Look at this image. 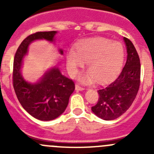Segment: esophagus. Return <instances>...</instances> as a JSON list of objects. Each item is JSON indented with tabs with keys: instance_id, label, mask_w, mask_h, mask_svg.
Returning <instances> with one entry per match:
<instances>
[{
	"instance_id": "obj_1",
	"label": "esophagus",
	"mask_w": 154,
	"mask_h": 154,
	"mask_svg": "<svg viewBox=\"0 0 154 154\" xmlns=\"http://www.w3.org/2000/svg\"><path fill=\"white\" fill-rule=\"evenodd\" d=\"M75 89L77 90V91H83V90H84L85 88H83V87L80 86V85L76 84V85H75Z\"/></svg>"
}]
</instances>
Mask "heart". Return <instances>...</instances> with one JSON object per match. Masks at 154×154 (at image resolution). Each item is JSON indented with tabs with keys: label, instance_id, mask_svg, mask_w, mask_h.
<instances>
[{
	"label": "heart",
	"instance_id": "obj_1",
	"mask_svg": "<svg viewBox=\"0 0 154 154\" xmlns=\"http://www.w3.org/2000/svg\"><path fill=\"white\" fill-rule=\"evenodd\" d=\"M76 50L71 48L66 54L68 71L71 75L75 76L86 61L88 69L79 77V80L85 84L91 83L95 79L104 83L114 77L123 64V45L103 37L80 42L76 45Z\"/></svg>",
	"mask_w": 154,
	"mask_h": 154
}]
</instances>
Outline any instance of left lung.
I'll list each match as a JSON object with an SVG mask.
<instances>
[{
	"mask_svg": "<svg viewBox=\"0 0 154 154\" xmlns=\"http://www.w3.org/2000/svg\"><path fill=\"white\" fill-rule=\"evenodd\" d=\"M127 48V61L119 77L97 91L99 99L91 107L94 115L106 121L120 117L130 108L140 86L141 64L134 45L124 37Z\"/></svg>",
	"mask_w": 154,
	"mask_h": 154,
	"instance_id": "1",
	"label": "left lung"
}]
</instances>
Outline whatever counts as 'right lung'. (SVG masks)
Here are the masks:
<instances>
[{"label":"right lung","instance_id":"add662e5","mask_svg":"<svg viewBox=\"0 0 154 154\" xmlns=\"http://www.w3.org/2000/svg\"><path fill=\"white\" fill-rule=\"evenodd\" d=\"M57 33V31H48L31 34L21 43L14 57L13 87L18 101L29 115L40 121L54 120L63 114L75 88L74 82L63 75L57 66L33 83L24 80L21 74L23 60L29 45L40 39L54 42ZM59 51L63 54V50Z\"/></svg>","mask_w":154,"mask_h":154}]
</instances>
